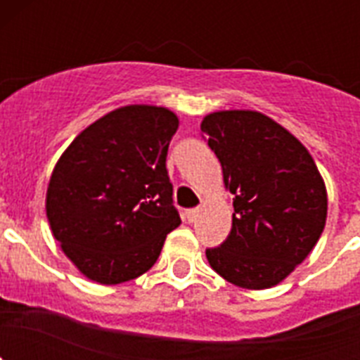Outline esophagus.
Segmentation results:
<instances>
[{
    "instance_id": "1",
    "label": "esophagus",
    "mask_w": 360,
    "mask_h": 360,
    "mask_svg": "<svg viewBox=\"0 0 360 360\" xmlns=\"http://www.w3.org/2000/svg\"><path fill=\"white\" fill-rule=\"evenodd\" d=\"M198 214H200V209L198 207L187 209V211H186V219H187V221H189V224H193V221H196Z\"/></svg>"
}]
</instances>
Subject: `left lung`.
Wrapping results in <instances>:
<instances>
[{
    "label": "left lung",
    "mask_w": 360,
    "mask_h": 360,
    "mask_svg": "<svg viewBox=\"0 0 360 360\" xmlns=\"http://www.w3.org/2000/svg\"><path fill=\"white\" fill-rule=\"evenodd\" d=\"M202 131L234 195L231 234L205 250L209 265L247 290L276 287L319 241L328 211L323 176L308 149L259 111H214Z\"/></svg>",
    "instance_id": "8db88e82"
}]
</instances>
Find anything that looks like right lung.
<instances>
[{
	"label": "right lung",
	"mask_w": 360,
	"mask_h": 360,
	"mask_svg": "<svg viewBox=\"0 0 360 360\" xmlns=\"http://www.w3.org/2000/svg\"><path fill=\"white\" fill-rule=\"evenodd\" d=\"M178 117L129 104L90 124L57 160L46 218L81 274L119 285L148 272L180 225L165 169Z\"/></svg>",
	"instance_id": "obj_1"
}]
</instances>
